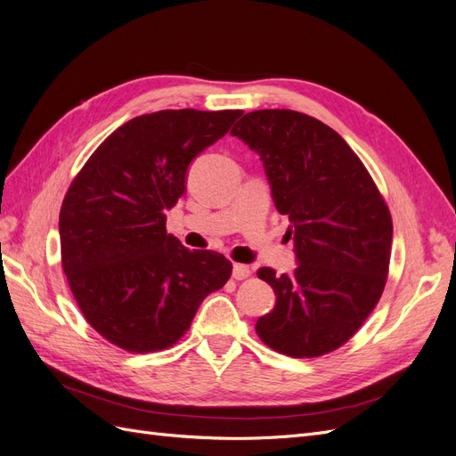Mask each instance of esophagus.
<instances>
[{"label": "esophagus", "instance_id": "34e87169", "mask_svg": "<svg viewBox=\"0 0 456 456\" xmlns=\"http://www.w3.org/2000/svg\"><path fill=\"white\" fill-rule=\"evenodd\" d=\"M232 275H233V280H247L251 275V268L245 265H233Z\"/></svg>", "mask_w": 456, "mask_h": 456}]
</instances>
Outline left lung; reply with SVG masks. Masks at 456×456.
I'll list each match as a JSON object with an SVG mask.
<instances>
[{"mask_svg":"<svg viewBox=\"0 0 456 456\" xmlns=\"http://www.w3.org/2000/svg\"><path fill=\"white\" fill-rule=\"evenodd\" d=\"M232 134L265 165L275 209L289 216L297 268L275 275V306L256 335L272 350L317 357L350 340L384 291L392 216L362 159L320 119L295 110L245 114Z\"/></svg>","mask_w":456,"mask_h":456,"instance_id":"8db88e82","label":"left lung"}]
</instances>
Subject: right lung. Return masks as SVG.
<instances>
[{
    "label": "right lung",
    "instance_id": "right-lung-1",
    "mask_svg": "<svg viewBox=\"0 0 456 456\" xmlns=\"http://www.w3.org/2000/svg\"><path fill=\"white\" fill-rule=\"evenodd\" d=\"M241 110H161L123 123L68 188L59 218L62 268L89 325L116 346L148 354L190 329L232 262L190 251L165 230L191 159L228 133Z\"/></svg>",
    "mask_w": 456,
    "mask_h": 456
}]
</instances>
